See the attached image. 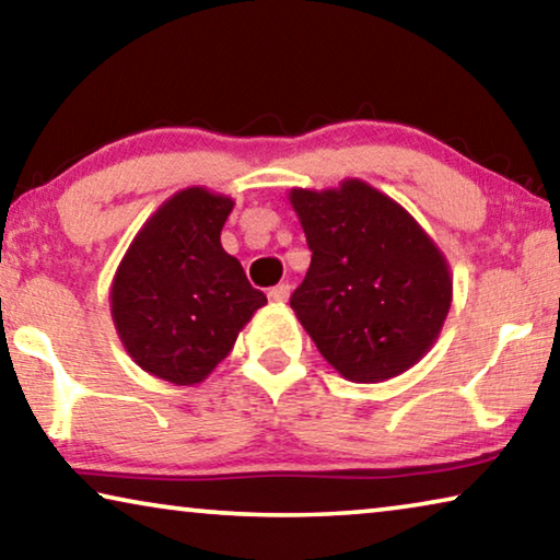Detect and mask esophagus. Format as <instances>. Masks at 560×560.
<instances>
[{"label": "esophagus", "instance_id": "obj_1", "mask_svg": "<svg viewBox=\"0 0 560 560\" xmlns=\"http://www.w3.org/2000/svg\"><path fill=\"white\" fill-rule=\"evenodd\" d=\"M289 294H291L289 283H279V287L269 289V302L271 304H283V302H289Z\"/></svg>", "mask_w": 560, "mask_h": 560}]
</instances>
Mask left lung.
Masks as SVG:
<instances>
[{
  "mask_svg": "<svg viewBox=\"0 0 560 560\" xmlns=\"http://www.w3.org/2000/svg\"><path fill=\"white\" fill-rule=\"evenodd\" d=\"M312 264L291 308L324 360L374 385L430 352L453 304L440 246L397 200L360 178L339 188H291Z\"/></svg>",
  "mask_w": 560,
  "mask_h": 560,
  "instance_id": "obj_1",
  "label": "left lung"
}]
</instances>
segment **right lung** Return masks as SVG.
I'll use <instances>...</instances> for the list:
<instances>
[{"mask_svg":"<svg viewBox=\"0 0 560 560\" xmlns=\"http://www.w3.org/2000/svg\"><path fill=\"white\" fill-rule=\"evenodd\" d=\"M231 211L223 194L178 190L143 223L115 271L110 314L125 352L173 385L203 382L266 304L221 246Z\"/></svg>","mask_w":560,"mask_h":560,"instance_id":"right-lung-1","label":"right lung"}]
</instances>
